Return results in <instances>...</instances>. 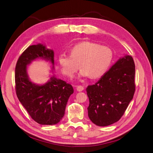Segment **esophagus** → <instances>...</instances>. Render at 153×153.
Returning <instances> with one entry per match:
<instances>
[{
    "label": "esophagus",
    "instance_id": "esophagus-1",
    "mask_svg": "<svg viewBox=\"0 0 153 153\" xmlns=\"http://www.w3.org/2000/svg\"><path fill=\"white\" fill-rule=\"evenodd\" d=\"M76 91H78V92H80V91H82L84 89V88L83 86L82 85H77L76 86Z\"/></svg>",
    "mask_w": 153,
    "mask_h": 153
}]
</instances>
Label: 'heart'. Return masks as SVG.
I'll return each mask as SVG.
<instances>
[{"instance_id": "1", "label": "heart", "mask_w": 153, "mask_h": 153, "mask_svg": "<svg viewBox=\"0 0 153 153\" xmlns=\"http://www.w3.org/2000/svg\"><path fill=\"white\" fill-rule=\"evenodd\" d=\"M71 56L61 53L58 61L64 75L73 76L79 68L76 63L80 62L81 69L78 76L98 79L108 71L113 60V52L105 46L91 41L78 43L70 50Z\"/></svg>"}]
</instances>
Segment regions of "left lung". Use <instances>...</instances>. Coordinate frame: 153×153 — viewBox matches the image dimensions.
Masks as SVG:
<instances>
[{
  "instance_id": "8db88e82",
  "label": "left lung",
  "mask_w": 153,
  "mask_h": 153,
  "mask_svg": "<svg viewBox=\"0 0 153 153\" xmlns=\"http://www.w3.org/2000/svg\"><path fill=\"white\" fill-rule=\"evenodd\" d=\"M135 73L132 57L124 55L98 82L87 87L88 116L92 123L106 126L121 119L133 98Z\"/></svg>"
}]
</instances>
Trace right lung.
Returning a JSON list of instances; mask_svg holds the SVG:
<instances>
[{
    "instance_id": "obj_1",
    "label": "right lung",
    "mask_w": 153,
    "mask_h": 153,
    "mask_svg": "<svg viewBox=\"0 0 153 153\" xmlns=\"http://www.w3.org/2000/svg\"><path fill=\"white\" fill-rule=\"evenodd\" d=\"M37 60L49 62L53 72L54 52L38 43L27 48L18 59L15 68L16 92L18 100L32 119L42 125L59 123L65 113L68 99L73 93L71 85L54 75L43 84H38L29 78L27 68Z\"/></svg>"
}]
</instances>
